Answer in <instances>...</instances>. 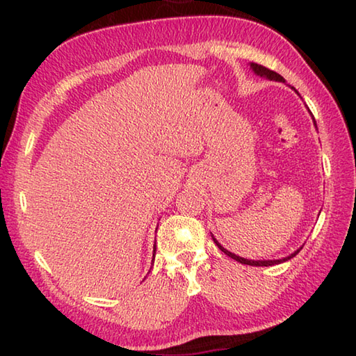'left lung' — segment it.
<instances>
[{
  "label": "left lung",
  "mask_w": 356,
  "mask_h": 356,
  "mask_svg": "<svg viewBox=\"0 0 356 356\" xmlns=\"http://www.w3.org/2000/svg\"><path fill=\"white\" fill-rule=\"evenodd\" d=\"M250 68L255 71V73L258 74V76H264V77H268V79H270V81H280V82H283L285 79H283V77L279 74V73H275V71H273V70H269V68H266V67H263V65H258V63H250ZM316 124V122H314ZM213 241L216 243V245L219 249H221L225 255L227 257H230V258H234V260H236V261H240L241 264H249V266H273V264H279V263H282V261H286V260H289V258H293V257H296L297 254H299L300 252V249L299 250H296L294 254H291L289 257H286V258H283V260H263V261H254V260H245V258H241V257H238V255H235V254H232V252H229L227 249H224L221 244H219L215 238H213Z\"/></svg>",
  "instance_id": "8db88e82"
}]
</instances>
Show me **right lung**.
Listing matches in <instances>:
<instances>
[{
	"instance_id": "add662e5",
	"label": "right lung",
	"mask_w": 356,
	"mask_h": 356,
	"mask_svg": "<svg viewBox=\"0 0 356 356\" xmlns=\"http://www.w3.org/2000/svg\"><path fill=\"white\" fill-rule=\"evenodd\" d=\"M154 252H156V245H154Z\"/></svg>"
}]
</instances>
